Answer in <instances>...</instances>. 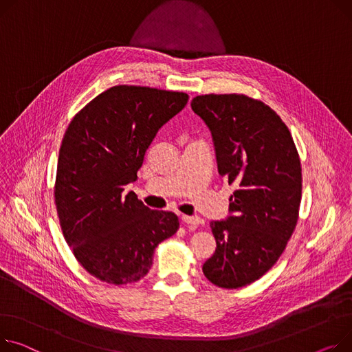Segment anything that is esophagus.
Masks as SVG:
<instances>
[{
    "instance_id": "1",
    "label": "esophagus",
    "mask_w": 352,
    "mask_h": 352,
    "mask_svg": "<svg viewBox=\"0 0 352 352\" xmlns=\"http://www.w3.org/2000/svg\"><path fill=\"white\" fill-rule=\"evenodd\" d=\"M182 222L186 225H199L202 219L199 217H190V215H182Z\"/></svg>"
}]
</instances>
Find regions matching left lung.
<instances>
[{"label": "left lung", "instance_id": "1", "mask_svg": "<svg viewBox=\"0 0 352 352\" xmlns=\"http://www.w3.org/2000/svg\"><path fill=\"white\" fill-rule=\"evenodd\" d=\"M191 107L212 135L219 175L236 186L229 215L210 222L217 249L202 272L218 287L239 289L270 270L292 238L301 201L298 153L287 126L261 100L205 95Z\"/></svg>", "mask_w": 352, "mask_h": 352}]
</instances>
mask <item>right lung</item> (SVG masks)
I'll list each match as a JSON object with an SVG mask.
<instances>
[{"instance_id":"obj_1","label":"right lung","mask_w":352,"mask_h":352,"mask_svg":"<svg viewBox=\"0 0 352 352\" xmlns=\"http://www.w3.org/2000/svg\"><path fill=\"white\" fill-rule=\"evenodd\" d=\"M188 102L182 91L113 86L70 122L59 150L55 204L66 243L102 282L144 277L178 217L153 210L124 186L137 179L158 130Z\"/></svg>"}]
</instances>
